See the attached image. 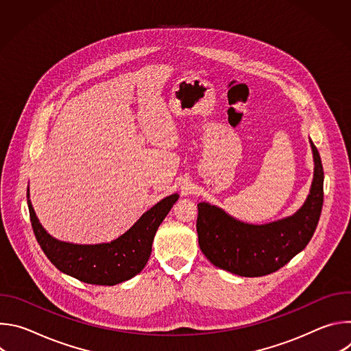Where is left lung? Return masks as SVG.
<instances>
[{
  "mask_svg": "<svg viewBox=\"0 0 351 351\" xmlns=\"http://www.w3.org/2000/svg\"><path fill=\"white\" fill-rule=\"evenodd\" d=\"M310 143L314 179L306 203L291 217L252 225L208 203L197 204L198 244L215 267L247 278L264 276L286 265L306 248L317 229L324 204V168L317 147L311 140Z\"/></svg>",
  "mask_w": 351,
  "mask_h": 351,
  "instance_id": "8db88e82",
  "label": "left lung"
}]
</instances>
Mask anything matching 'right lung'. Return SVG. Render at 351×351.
<instances>
[{
	"mask_svg": "<svg viewBox=\"0 0 351 351\" xmlns=\"http://www.w3.org/2000/svg\"><path fill=\"white\" fill-rule=\"evenodd\" d=\"M178 198L176 193L165 197L122 236L101 244H73L54 239L38 222L30 199L27 206L37 243L61 272L84 283L114 286L136 276L145 267L156 232Z\"/></svg>",
	"mask_w": 351,
	"mask_h": 351,
	"instance_id": "right-lung-1",
	"label": "right lung"
}]
</instances>
